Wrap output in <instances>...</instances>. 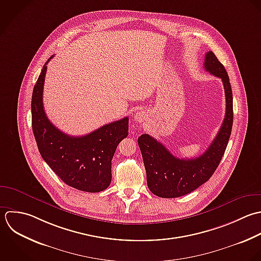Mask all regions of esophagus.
Wrapping results in <instances>:
<instances>
[{
    "label": "esophagus",
    "mask_w": 261,
    "mask_h": 261,
    "mask_svg": "<svg viewBox=\"0 0 261 261\" xmlns=\"http://www.w3.org/2000/svg\"><path fill=\"white\" fill-rule=\"evenodd\" d=\"M145 118H146V114L143 111H138L134 115V121L137 122V123H141L142 121H144Z\"/></svg>",
    "instance_id": "1"
}]
</instances>
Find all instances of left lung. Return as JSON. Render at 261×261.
Segmentation results:
<instances>
[{"label": "left lung", "mask_w": 261, "mask_h": 261, "mask_svg": "<svg viewBox=\"0 0 261 261\" xmlns=\"http://www.w3.org/2000/svg\"><path fill=\"white\" fill-rule=\"evenodd\" d=\"M204 69L222 79L226 95L225 119L210 147L197 158L178 159L164 144L148 134L138 137L147 186L159 197L176 198L197 189L214 175L226 151L234 118L233 93L229 75L212 50L205 55Z\"/></svg>", "instance_id": "8db88e82"}]
</instances>
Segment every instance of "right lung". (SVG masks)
<instances>
[{"label":"right lung","mask_w":261,"mask_h":261,"mask_svg":"<svg viewBox=\"0 0 261 261\" xmlns=\"http://www.w3.org/2000/svg\"><path fill=\"white\" fill-rule=\"evenodd\" d=\"M46 61L31 98L32 131L43 161L68 186L100 192L112 181V160L118 144L128 136V117L107 124L83 136L65 134L50 123L43 110L42 91Z\"/></svg>","instance_id":"obj_1"}]
</instances>
